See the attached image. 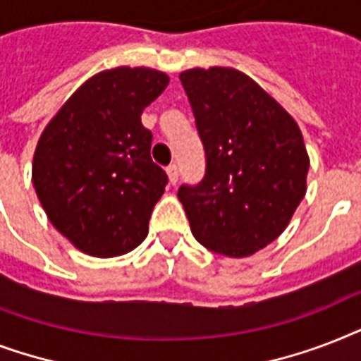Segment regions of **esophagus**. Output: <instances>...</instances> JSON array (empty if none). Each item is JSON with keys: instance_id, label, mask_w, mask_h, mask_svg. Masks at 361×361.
<instances>
[{"instance_id": "esophagus-1", "label": "esophagus", "mask_w": 361, "mask_h": 361, "mask_svg": "<svg viewBox=\"0 0 361 361\" xmlns=\"http://www.w3.org/2000/svg\"><path fill=\"white\" fill-rule=\"evenodd\" d=\"M166 174H169L170 183L176 185V183H178V178H180V174H178V166H176V164H170L169 169H166Z\"/></svg>"}]
</instances>
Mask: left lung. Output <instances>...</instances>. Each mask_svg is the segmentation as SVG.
<instances>
[{
  "label": "left lung",
  "mask_w": 361,
  "mask_h": 361,
  "mask_svg": "<svg viewBox=\"0 0 361 361\" xmlns=\"http://www.w3.org/2000/svg\"><path fill=\"white\" fill-rule=\"evenodd\" d=\"M206 152V174L181 185L192 236L226 257H249L290 223L307 191L309 157L292 116L231 67L180 75Z\"/></svg>",
  "instance_id": "8db88e82"
}]
</instances>
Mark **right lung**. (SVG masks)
<instances>
[{
	"label": "right lung",
	"mask_w": 361,
	"mask_h": 361,
	"mask_svg": "<svg viewBox=\"0 0 361 361\" xmlns=\"http://www.w3.org/2000/svg\"><path fill=\"white\" fill-rule=\"evenodd\" d=\"M169 86L147 67H116L76 90L42 130L31 180L48 219L86 255L120 257L147 236L169 176L140 116Z\"/></svg>",
	"instance_id": "obj_1"
}]
</instances>
